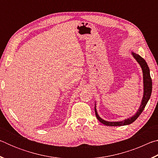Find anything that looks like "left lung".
<instances>
[{"label": "left lung", "instance_id": "obj_1", "mask_svg": "<svg viewBox=\"0 0 158 158\" xmlns=\"http://www.w3.org/2000/svg\"><path fill=\"white\" fill-rule=\"evenodd\" d=\"M132 54L133 57L135 58L136 60L137 61L138 63L139 64L141 69H142L143 72V95L142 100H141V105L139 108L138 111L133 116L129 118L125 119L124 121H117V122H110V121H106L105 120L99 116L98 114L97 110H96V106H95V116L98 119V121L102 123L107 125V126H123V125H127L131 124L139 116V115L142 113L144 108L146 105L147 102L149 100L150 98H151V93H152V79L151 75H150V69L148 65L146 62V60L143 59L142 57H141L139 55L137 54V53L132 52Z\"/></svg>", "mask_w": 158, "mask_h": 158}]
</instances>
